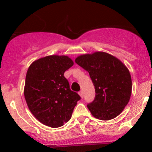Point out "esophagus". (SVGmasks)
<instances>
[{"label": "esophagus", "mask_w": 152, "mask_h": 152, "mask_svg": "<svg viewBox=\"0 0 152 152\" xmlns=\"http://www.w3.org/2000/svg\"><path fill=\"white\" fill-rule=\"evenodd\" d=\"M79 96H80V97L82 99V98H83V93H82V90L79 92Z\"/></svg>", "instance_id": "obj_1"}]
</instances>
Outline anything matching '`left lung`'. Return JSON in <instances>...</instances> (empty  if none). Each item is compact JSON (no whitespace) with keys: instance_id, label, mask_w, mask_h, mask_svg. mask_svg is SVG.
Listing matches in <instances>:
<instances>
[{"instance_id":"1","label":"left lung","mask_w":152,"mask_h":152,"mask_svg":"<svg viewBox=\"0 0 152 152\" xmlns=\"http://www.w3.org/2000/svg\"><path fill=\"white\" fill-rule=\"evenodd\" d=\"M76 64L87 70L96 89V98L87 108L102 121L115 118L128 104L132 94V78L127 67L115 56L103 51L78 56Z\"/></svg>"}]
</instances>
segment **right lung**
Here are the masks:
<instances>
[{
	"label": "right lung",
	"instance_id": "add662e5",
	"mask_svg": "<svg viewBox=\"0 0 152 152\" xmlns=\"http://www.w3.org/2000/svg\"><path fill=\"white\" fill-rule=\"evenodd\" d=\"M73 64L65 55H50L34 61L27 70L26 102L31 113L44 125L57 128L71 118L81 98L70 90L64 73Z\"/></svg>",
	"mask_w": 152,
	"mask_h": 152
}]
</instances>
